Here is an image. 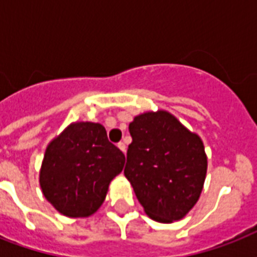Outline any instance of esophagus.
Wrapping results in <instances>:
<instances>
[{"label": "esophagus", "mask_w": 257, "mask_h": 257, "mask_svg": "<svg viewBox=\"0 0 257 257\" xmlns=\"http://www.w3.org/2000/svg\"><path fill=\"white\" fill-rule=\"evenodd\" d=\"M117 147H118V148H120V151L121 152H126V147H125V144L124 143H118V144H117Z\"/></svg>", "instance_id": "obj_1"}]
</instances>
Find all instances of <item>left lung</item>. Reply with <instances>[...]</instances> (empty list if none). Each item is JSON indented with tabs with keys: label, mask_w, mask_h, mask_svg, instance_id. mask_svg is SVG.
<instances>
[{
	"label": "left lung",
	"mask_w": 257,
	"mask_h": 257,
	"mask_svg": "<svg viewBox=\"0 0 257 257\" xmlns=\"http://www.w3.org/2000/svg\"><path fill=\"white\" fill-rule=\"evenodd\" d=\"M129 133L124 175L145 213L159 223L183 219L197 203L207 175L201 139L165 110L136 116Z\"/></svg>",
	"instance_id": "1"
}]
</instances>
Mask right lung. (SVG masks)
I'll return each instance as SVG.
<instances>
[{
	"label": "right lung",
	"instance_id": "add662e5",
	"mask_svg": "<svg viewBox=\"0 0 257 257\" xmlns=\"http://www.w3.org/2000/svg\"><path fill=\"white\" fill-rule=\"evenodd\" d=\"M125 156L97 122H73L50 141L40 171L45 199L68 217H88L104 203Z\"/></svg>",
	"mask_w": 257,
	"mask_h": 257
}]
</instances>
